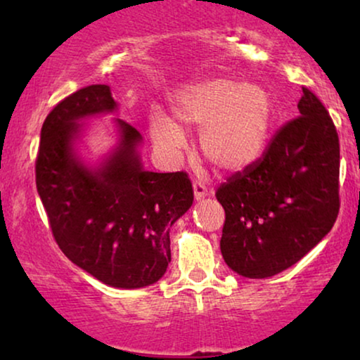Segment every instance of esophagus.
<instances>
[{
	"label": "esophagus",
	"instance_id": "esophagus-1",
	"mask_svg": "<svg viewBox=\"0 0 360 360\" xmlns=\"http://www.w3.org/2000/svg\"><path fill=\"white\" fill-rule=\"evenodd\" d=\"M193 193H195V198L196 200H201L205 198V196L210 195V190L206 188V186L201 184V181H193Z\"/></svg>",
	"mask_w": 360,
	"mask_h": 360
}]
</instances>
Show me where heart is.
Returning <instances> with one entry per match:
<instances>
[{
	"label": "heart",
	"instance_id": "obj_1",
	"mask_svg": "<svg viewBox=\"0 0 360 360\" xmlns=\"http://www.w3.org/2000/svg\"><path fill=\"white\" fill-rule=\"evenodd\" d=\"M172 112L181 126L203 127L200 144L210 164L236 172L262 155L274 108L264 88L216 77L176 90L172 96ZM160 111L150 115V136L162 149L175 150L184 146V129Z\"/></svg>",
	"mask_w": 360,
	"mask_h": 360
}]
</instances>
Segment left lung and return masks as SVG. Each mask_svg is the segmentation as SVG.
I'll return each instance as SVG.
<instances>
[{
    "mask_svg": "<svg viewBox=\"0 0 360 360\" xmlns=\"http://www.w3.org/2000/svg\"><path fill=\"white\" fill-rule=\"evenodd\" d=\"M298 111L257 160L216 190L226 213L221 254L243 277L267 278L292 267L336 223L341 206L336 126L307 86Z\"/></svg>",
    "mask_w": 360,
    "mask_h": 360,
    "instance_id": "obj_1",
    "label": "left lung"
}]
</instances>
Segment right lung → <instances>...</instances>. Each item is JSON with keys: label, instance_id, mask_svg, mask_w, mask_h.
<instances>
[{"label": "right lung", "instance_id": "add662e5", "mask_svg": "<svg viewBox=\"0 0 360 360\" xmlns=\"http://www.w3.org/2000/svg\"><path fill=\"white\" fill-rule=\"evenodd\" d=\"M116 108L110 86L82 88L49 112L36 159V185L52 236L73 264L117 288L155 283L170 262V226L193 203L186 172L142 169L136 127L117 120L121 144L100 169L73 154L85 116Z\"/></svg>", "mask_w": 360, "mask_h": 360}]
</instances>
